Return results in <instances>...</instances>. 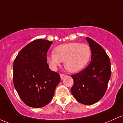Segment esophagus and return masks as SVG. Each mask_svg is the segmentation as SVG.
Segmentation results:
<instances>
[{"label":"esophagus","instance_id":"34e87169","mask_svg":"<svg viewBox=\"0 0 123 123\" xmlns=\"http://www.w3.org/2000/svg\"><path fill=\"white\" fill-rule=\"evenodd\" d=\"M60 76H61V79H63L65 78V77L67 76V75H65V74H60Z\"/></svg>","mask_w":123,"mask_h":123}]
</instances>
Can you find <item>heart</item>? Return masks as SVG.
Masks as SVG:
<instances>
[{"instance_id":"heart-1","label":"heart","mask_w":123,"mask_h":123,"mask_svg":"<svg viewBox=\"0 0 123 123\" xmlns=\"http://www.w3.org/2000/svg\"><path fill=\"white\" fill-rule=\"evenodd\" d=\"M91 55L89 47L85 44L71 43L55 47L53 54L47 56V61L53 68L64 62L67 71L77 72L86 67Z\"/></svg>"}]
</instances>
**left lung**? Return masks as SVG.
Segmentation results:
<instances>
[{
    "label": "left lung",
    "mask_w": 123,
    "mask_h": 123,
    "mask_svg": "<svg viewBox=\"0 0 123 123\" xmlns=\"http://www.w3.org/2000/svg\"><path fill=\"white\" fill-rule=\"evenodd\" d=\"M86 38L91 49V61L83 71L71 75L74 79L71 92L79 103L91 105L103 98L111 71L110 59L105 49L92 39Z\"/></svg>",
    "instance_id": "left-lung-1"
}]
</instances>
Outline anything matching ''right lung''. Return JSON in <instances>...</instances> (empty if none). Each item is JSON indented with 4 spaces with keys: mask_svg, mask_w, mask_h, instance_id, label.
<instances>
[{
    "mask_svg": "<svg viewBox=\"0 0 123 123\" xmlns=\"http://www.w3.org/2000/svg\"><path fill=\"white\" fill-rule=\"evenodd\" d=\"M52 42L37 39L18 52L13 63V83L25 105L40 108L51 102L61 80L58 73L49 69L47 54Z\"/></svg>",
    "mask_w": 123,
    "mask_h": 123,
    "instance_id": "add662e5",
    "label": "right lung"
}]
</instances>
